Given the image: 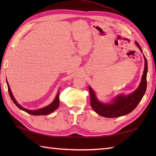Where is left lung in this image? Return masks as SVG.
<instances>
[{"label":"left lung","instance_id":"left-lung-1","mask_svg":"<svg viewBox=\"0 0 156 156\" xmlns=\"http://www.w3.org/2000/svg\"><path fill=\"white\" fill-rule=\"evenodd\" d=\"M135 44L143 53L140 44L137 41H135ZM144 57L145 66L141 81L138 88L132 93L127 95L119 94L114 99H112L111 102L105 103V102L99 101L94 90L90 87H88L89 92H90L91 107L98 115L107 118L119 117L130 113L136 108L137 105L140 103L143 98L147 88V62L144 54Z\"/></svg>","mask_w":156,"mask_h":156}]
</instances>
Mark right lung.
<instances>
[{
  "mask_svg": "<svg viewBox=\"0 0 156 156\" xmlns=\"http://www.w3.org/2000/svg\"><path fill=\"white\" fill-rule=\"evenodd\" d=\"M6 83H7V87H8V90H9V93L10 95V97H11V100L12 101V102H14L15 105L17 107L21 109V110L25 111L26 112H27V113L32 115H49L51 113V112H54V111H55L56 109H57L59 107V92L58 91L57 95H56V97L54 99V101H53L50 105H49L48 106H46V107L42 108H39L37 109V110H29V109L27 108H25L24 107H21V105H20L15 100V98H14L12 95V93L11 92V88H10L9 85L8 84V82L7 80H6Z\"/></svg>",
  "mask_w": 156,
  "mask_h": 156,
  "instance_id": "1",
  "label": "right lung"
}]
</instances>
